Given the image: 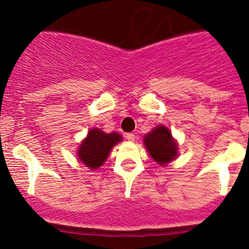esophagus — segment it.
<instances>
[{"label": "esophagus", "mask_w": 249, "mask_h": 249, "mask_svg": "<svg viewBox=\"0 0 249 249\" xmlns=\"http://www.w3.org/2000/svg\"><path fill=\"white\" fill-rule=\"evenodd\" d=\"M125 137H126V139H127L128 142H134V141H136V136H134L133 133H126V136H125Z\"/></svg>", "instance_id": "esophagus-1"}]
</instances>
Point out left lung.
<instances>
[{
    "label": "left lung",
    "mask_w": 249,
    "mask_h": 249,
    "mask_svg": "<svg viewBox=\"0 0 249 249\" xmlns=\"http://www.w3.org/2000/svg\"><path fill=\"white\" fill-rule=\"evenodd\" d=\"M142 141L151 158L160 166H166L178 157V142L165 125L160 124L154 127L151 132L145 134Z\"/></svg>",
    "instance_id": "1"
}]
</instances>
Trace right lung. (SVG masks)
Masks as SVG:
<instances>
[{"label": "right lung", "mask_w": 249, "mask_h": 249, "mask_svg": "<svg viewBox=\"0 0 249 249\" xmlns=\"http://www.w3.org/2000/svg\"><path fill=\"white\" fill-rule=\"evenodd\" d=\"M122 141L123 137L119 133H105L101 128L93 127L79 144L77 157L85 167L96 171L107 161L111 150Z\"/></svg>", "instance_id": "obj_1"}]
</instances>
